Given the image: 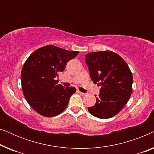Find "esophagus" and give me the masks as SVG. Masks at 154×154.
<instances>
[{
	"label": "esophagus",
	"instance_id": "1",
	"mask_svg": "<svg viewBox=\"0 0 154 154\" xmlns=\"http://www.w3.org/2000/svg\"><path fill=\"white\" fill-rule=\"evenodd\" d=\"M78 92H79V93L80 94H81V95L82 96H85V93H84V92H81V91H79V90H78V91H77Z\"/></svg>",
	"mask_w": 154,
	"mask_h": 154
}]
</instances>
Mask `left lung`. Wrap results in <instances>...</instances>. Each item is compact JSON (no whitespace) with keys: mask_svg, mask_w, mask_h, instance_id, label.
Segmentation results:
<instances>
[{"mask_svg":"<svg viewBox=\"0 0 154 154\" xmlns=\"http://www.w3.org/2000/svg\"><path fill=\"white\" fill-rule=\"evenodd\" d=\"M92 81L101 86L96 104L88 111L99 119L114 116L125 106L132 92L133 77L121 56L116 52H94L85 55Z\"/></svg>","mask_w":154,"mask_h":154,"instance_id":"obj_1","label":"left lung"}]
</instances>
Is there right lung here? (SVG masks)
I'll list each match as a JSON object with an SVG mask.
<instances>
[{
	"mask_svg": "<svg viewBox=\"0 0 154 154\" xmlns=\"http://www.w3.org/2000/svg\"><path fill=\"white\" fill-rule=\"evenodd\" d=\"M79 53L48 45L35 50L26 60L21 73L23 93L31 108L39 114L53 117L67 107L76 89L64 88L57 83L56 77Z\"/></svg>",
	"mask_w": 154,
	"mask_h": 154,
	"instance_id": "add662e5",
	"label": "right lung"
}]
</instances>
